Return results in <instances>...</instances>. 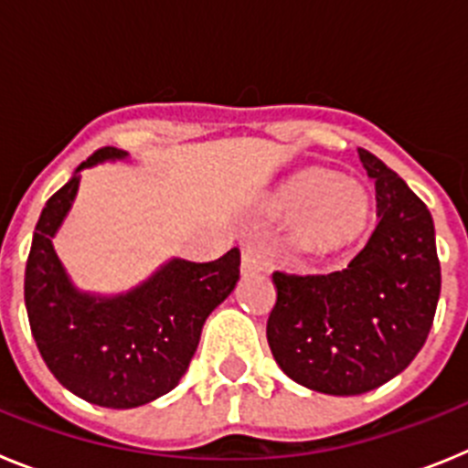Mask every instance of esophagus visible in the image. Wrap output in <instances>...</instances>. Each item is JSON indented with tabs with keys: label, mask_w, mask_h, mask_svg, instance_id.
<instances>
[{
	"label": "esophagus",
	"mask_w": 468,
	"mask_h": 468,
	"mask_svg": "<svg viewBox=\"0 0 468 468\" xmlns=\"http://www.w3.org/2000/svg\"><path fill=\"white\" fill-rule=\"evenodd\" d=\"M241 267H243V271H264L267 270V262H264L262 258H260L258 253H255V250H250V248H246V250H243V255H241Z\"/></svg>",
	"instance_id": "obj_1"
}]
</instances>
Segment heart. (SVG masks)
Returning <instances> with one entry per match:
<instances>
[{"mask_svg":"<svg viewBox=\"0 0 468 468\" xmlns=\"http://www.w3.org/2000/svg\"><path fill=\"white\" fill-rule=\"evenodd\" d=\"M285 210L300 218L307 239L337 241L363 225L367 197L354 180H337L333 173L314 171L292 185L285 197Z\"/></svg>","mask_w":468,"mask_h":468,"instance_id":"obj_1","label":"heart"}]
</instances>
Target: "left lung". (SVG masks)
<instances>
[{"label":"left lung","instance_id":"left-lung-1","mask_svg":"<svg viewBox=\"0 0 468 468\" xmlns=\"http://www.w3.org/2000/svg\"><path fill=\"white\" fill-rule=\"evenodd\" d=\"M375 180L378 227L342 271H274L267 321L274 361L292 382L328 396H358L410 366L427 342L441 295L429 208L375 154L358 150Z\"/></svg>","mask_w":468,"mask_h":468}]
</instances>
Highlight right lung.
Instances as JSON below:
<instances>
[{
    "instance_id": "add662e5",
    "label": "right lung",
    "mask_w": 468,
    "mask_h": 468,
    "mask_svg": "<svg viewBox=\"0 0 468 468\" xmlns=\"http://www.w3.org/2000/svg\"><path fill=\"white\" fill-rule=\"evenodd\" d=\"M117 147L98 150L47 201L25 267V307L37 349L74 396L101 408L128 410L177 387L201 340V328L239 281L241 253L213 262L171 258L126 292L81 291L53 248L81 171L126 161Z\"/></svg>"
}]
</instances>
